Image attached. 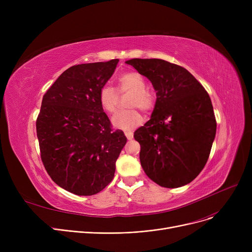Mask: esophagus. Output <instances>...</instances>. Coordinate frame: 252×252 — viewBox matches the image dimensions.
Listing matches in <instances>:
<instances>
[{
	"label": "esophagus",
	"mask_w": 252,
	"mask_h": 252,
	"mask_svg": "<svg viewBox=\"0 0 252 252\" xmlns=\"http://www.w3.org/2000/svg\"><path fill=\"white\" fill-rule=\"evenodd\" d=\"M125 135L127 138V140H131L134 138V134L131 131H125Z\"/></svg>",
	"instance_id": "1"
}]
</instances>
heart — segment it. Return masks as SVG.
Masks as SVG:
<instances>
[{
    "label": "heart",
    "instance_id": "b5f03b06",
    "mask_svg": "<svg viewBox=\"0 0 252 252\" xmlns=\"http://www.w3.org/2000/svg\"><path fill=\"white\" fill-rule=\"evenodd\" d=\"M119 92L130 93L127 101L128 107H138L143 111H149L153 108L155 97L153 93L145 88L144 77L136 71H127L117 78ZM98 100L102 109L108 113L116 110L118 103V94L116 91L108 86H103L98 95ZM138 108H130L117 112L112 117V125L119 129L130 130L139 126L143 123V115Z\"/></svg>",
    "mask_w": 252,
    "mask_h": 252
}]
</instances>
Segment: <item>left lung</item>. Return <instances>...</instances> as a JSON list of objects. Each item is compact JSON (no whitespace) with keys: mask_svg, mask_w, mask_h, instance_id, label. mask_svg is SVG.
Masks as SVG:
<instances>
[{"mask_svg":"<svg viewBox=\"0 0 252 252\" xmlns=\"http://www.w3.org/2000/svg\"><path fill=\"white\" fill-rule=\"evenodd\" d=\"M126 63L146 76L156 92L151 118L134 134L145 174L161 187L185 186L203 169L216 137L209 95L180 65L139 58Z\"/></svg>","mask_w":252,"mask_h":252,"instance_id":"1","label":"left lung"}]
</instances>
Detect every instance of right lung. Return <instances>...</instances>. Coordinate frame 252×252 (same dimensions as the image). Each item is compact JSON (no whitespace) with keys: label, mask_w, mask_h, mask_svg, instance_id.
<instances>
[{"label":"right lung","mask_w":252,"mask_h":252,"mask_svg":"<svg viewBox=\"0 0 252 252\" xmlns=\"http://www.w3.org/2000/svg\"><path fill=\"white\" fill-rule=\"evenodd\" d=\"M118 61L71 66L43 97L36 119L42 161L59 187L78 196L97 194L112 181L126 143L98 100Z\"/></svg>","instance_id":"1"}]
</instances>
